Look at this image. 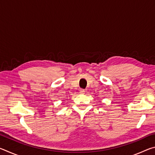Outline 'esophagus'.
Masks as SVG:
<instances>
[{"label":"esophagus","instance_id":"34e87169","mask_svg":"<svg viewBox=\"0 0 155 155\" xmlns=\"http://www.w3.org/2000/svg\"><path fill=\"white\" fill-rule=\"evenodd\" d=\"M79 92L81 94H85V90H83V89H81V90H79Z\"/></svg>","mask_w":155,"mask_h":155}]
</instances>
